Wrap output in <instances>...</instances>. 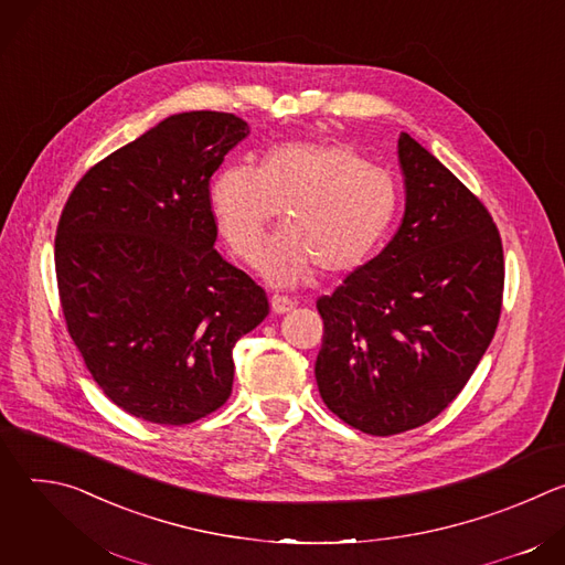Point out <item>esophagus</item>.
Returning a JSON list of instances; mask_svg holds the SVG:
<instances>
[{"mask_svg": "<svg viewBox=\"0 0 565 565\" xmlns=\"http://www.w3.org/2000/svg\"><path fill=\"white\" fill-rule=\"evenodd\" d=\"M270 306H273V312L277 315H284V312H290L295 308V301L286 295H273L270 297Z\"/></svg>", "mask_w": 565, "mask_h": 565, "instance_id": "34e87169", "label": "esophagus"}]
</instances>
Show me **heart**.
Instances as JSON below:
<instances>
[{
	"label": "heart",
	"mask_w": 565,
	"mask_h": 565,
	"mask_svg": "<svg viewBox=\"0 0 565 565\" xmlns=\"http://www.w3.org/2000/svg\"><path fill=\"white\" fill-rule=\"evenodd\" d=\"M210 205L232 253L250 266L284 207L288 223L268 241L262 270L275 284H295L315 266L324 275L362 266L395 218L397 185L347 145L288 142L273 147L262 168L218 170Z\"/></svg>",
	"instance_id": "1"
}]
</instances>
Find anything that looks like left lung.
Masks as SVG:
<instances>
[{"mask_svg":"<svg viewBox=\"0 0 565 565\" xmlns=\"http://www.w3.org/2000/svg\"><path fill=\"white\" fill-rule=\"evenodd\" d=\"M397 156L407 188L399 230L317 299L319 395L371 436L416 429L451 405L497 333L505 284L488 207L409 134Z\"/></svg>","mask_w":565,"mask_h":565,"instance_id":"1","label":"left lung"}]
</instances>
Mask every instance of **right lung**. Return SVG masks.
Masks as SVG:
<instances>
[{"label":"right lung","instance_id":"1","mask_svg":"<svg viewBox=\"0 0 565 565\" xmlns=\"http://www.w3.org/2000/svg\"><path fill=\"white\" fill-rule=\"evenodd\" d=\"M250 134L223 111L166 118L68 194L55 277L71 340L105 395L156 425H190L232 393V349L268 297L216 250L210 179Z\"/></svg>","mask_w":565,"mask_h":565}]
</instances>
